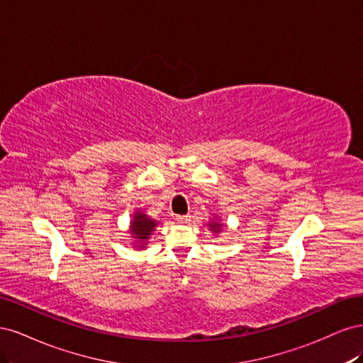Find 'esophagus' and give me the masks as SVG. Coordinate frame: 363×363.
Wrapping results in <instances>:
<instances>
[{"instance_id":"obj_1","label":"esophagus","mask_w":363,"mask_h":363,"mask_svg":"<svg viewBox=\"0 0 363 363\" xmlns=\"http://www.w3.org/2000/svg\"><path fill=\"white\" fill-rule=\"evenodd\" d=\"M175 221H177L179 224H189L191 216L189 215H180V216L175 218Z\"/></svg>"}]
</instances>
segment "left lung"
<instances>
[{
	"label": "left lung",
	"mask_w": 363,
	"mask_h": 363,
	"mask_svg": "<svg viewBox=\"0 0 363 363\" xmlns=\"http://www.w3.org/2000/svg\"><path fill=\"white\" fill-rule=\"evenodd\" d=\"M207 227H208V230H211V232L213 233V235H219L223 232V228H224V224H223V221H221V218H219V215H212V218L208 219L207 221Z\"/></svg>",
	"instance_id": "1"
}]
</instances>
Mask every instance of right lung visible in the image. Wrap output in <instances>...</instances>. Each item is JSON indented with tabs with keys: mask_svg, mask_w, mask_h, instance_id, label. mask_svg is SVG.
Returning <instances> with one entry per match:
<instances>
[{
	"mask_svg": "<svg viewBox=\"0 0 363 363\" xmlns=\"http://www.w3.org/2000/svg\"><path fill=\"white\" fill-rule=\"evenodd\" d=\"M159 221H156L155 218L148 216L144 211L140 208H136L131 215L130 219V227H128V233L131 240H133V248L138 250H144L148 245V239L151 238L155 228L157 227Z\"/></svg>",
	"mask_w": 363,
	"mask_h": 363,
	"instance_id": "1",
	"label": "right lung"
}]
</instances>
